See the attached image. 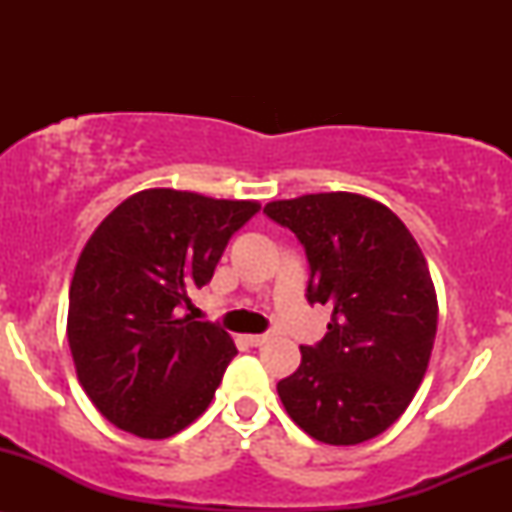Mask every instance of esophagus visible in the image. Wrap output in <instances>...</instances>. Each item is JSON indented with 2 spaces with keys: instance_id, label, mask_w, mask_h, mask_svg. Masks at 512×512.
I'll list each match as a JSON object with an SVG mask.
<instances>
[{
  "instance_id": "34e87169",
  "label": "esophagus",
  "mask_w": 512,
  "mask_h": 512,
  "mask_svg": "<svg viewBox=\"0 0 512 512\" xmlns=\"http://www.w3.org/2000/svg\"><path fill=\"white\" fill-rule=\"evenodd\" d=\"M245 342L250 346H262L269 342V334H245Z\"/></svg>"
}]
</instances>
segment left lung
Here are the masks:
<instances>
[{"label": "left lung", "mask_w": 512, "mask_h": 512, "mask_svg": "<svg viewBox=\"0 0 512 512\" xmlns=\"http://www.w3.org/2000/svg\"><path fill=\"white\" fill-rule=\"evenodd\" d=\"M264 214L303 245L308 303L332 305L325 337L276 385L281 402L320 443L380 436L419 390L436 339L424 252L385 204L351 192L269 202Z\"/></svg>", "instance_id": "8db88e82"}]
</instances>
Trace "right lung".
Listing matches in <instances>:
<instances>
[{
  "mask_svg": "<svg viewBox=\"0 0 512 512\" xmlns=\"http://www.w3.org/2000/svg\"><path fill=\"white\" fill-rule=\"evenodd\" d=\"M257 211V202L158 187L125 199L88 238L67 337L79 383L110 424L168 438L209 407L238 349L185 308Z\"/></svg>",
  "mask_w": 512,
  "mask_h": 512,
  "instance_id": "add662e5",
  "label": "right lung"
}]
</instances>
